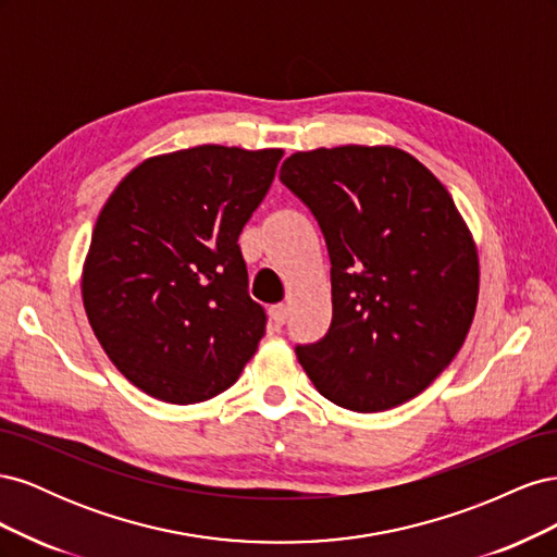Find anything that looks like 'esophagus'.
<instances>
[{
  "label": "esophagus",
  "instance_id": "esophagus-1",
  "mask_svg": "<svg viewBox=\"0 0 557 557\" xmlns=\"http://www.w3.org/2000/svg\"><path fill=\"white\" fill-rule=\"evenodd\" d=\"M269 318H272L274 325H283L285 320H288V307H285V305H274L272 309H269Z\"/></svg>",
  "mask_w": 557,
  "mask_h": 557
}]
</instances>
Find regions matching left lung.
Masks as SVG:
<instances>
[{
    "label": "left lung",
    "mask_w": 557,
    "mask_h": 557,
    "mask_svg": "<svg viewBox=\"0 0 557 557\" xmlns=\"http://www.w3.org/2000/svg\"><path fill=\"white\" fill-rule=\"evenodd\" d=\"M281 183L330 252L332 325L297 346L315 391L360 413L413 399L458 356L479 299V256L455 201L393 146L295 153Z\"/></svg>",
    "instance_id": "left-lung-1"
}]
</instances>
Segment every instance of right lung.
Wrapping results in <instances>:
<instances>
[{"label":"right lung","instance_id":"obj_1","mask_svg":"<svg viewBox=\"0 0 557 557\" xmlns=\"http://www.w3.org/2000/svg\"><path fill=\"white\" fill-rule=\"evenodd\" d=\"M281 158V148H185L144 160L107 199L83 307L109 360L146 395L211 399L258 350L267 315L237 242Z\"/></svg>","mask_w":557,"mask_h":557}]
</instances>
